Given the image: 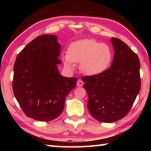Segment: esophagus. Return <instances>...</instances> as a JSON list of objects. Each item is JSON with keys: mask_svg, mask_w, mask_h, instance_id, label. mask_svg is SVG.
<instances>
[{"mask_svg": "<svg viewBox=\"0 0 151 151\" xmlns=\"http://www.w3.org/2000/svg\"><path fill=\"white\" fill-rule=\"evenodd\" d=\"M76 85H77L78 86H82L83 85V82L81 80H80V79H78V80L77 81V83H76Z\"/></svg>", "mask_w": 151, "mask_h": 151, "instance_id": "obj_1", "label": "esophagus"}]
</instances>
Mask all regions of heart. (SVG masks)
Masks as SVG:
<instances>
[{
  "instance_id": "obj_1",
  "label": "heart",
  "mask_w": 151,
  "mask_h": 151,
  "mask_svg": "<svg viewBox=\"0 0 151 151\" xmlns=\"http://www.w3.org/2000/svg\"><path fill=\"white\" fill-rule=\"evenodd\" d=\"M68 53L63 56L65 65L72 68L74 63H80L81 70L91 76L106 70L112 58L111 47L94 39H83L71 43Z\"/></svg>"
}]
</instances>
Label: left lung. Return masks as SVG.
Masks as SVG:
<instances>
[{"instance_id":"left-lung-1","label":"left lung","mask_w":151,"mask_h":151,"mask_svg":"<svg viewBox=\"0 0 151 151\" xmlns=\"http://www.w3.org/2000/svg\"><path fill=\"white\" fill-rule=\"evenodd\" d=\"M111 42L114 56L111 67L99 75L81 77L88 96V111L103 122L126 116L141 86L139 57L121 40L112 37Z\"/></svg>"}]
</instances>
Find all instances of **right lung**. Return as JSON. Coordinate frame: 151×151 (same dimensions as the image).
<instances>
[{
    "label": "right lung",
    "instance_id": "obj_1",
    "mask_svg": "<svg viewBox=\"0 0 151 151\" xmlns=\"http://www.w3.org/2000/svg\"><path fill=\"white\" fill-rule=\"evenodd\" d=\"M60 46L57 36L41 35L18 54L14 65L12 90L26 116L50 121L62 113L67 94L77 78L61 76L57 65Z\"/></svg>",
    "mask_w": 151,
    "mask_h": 151
}]
</instances>
